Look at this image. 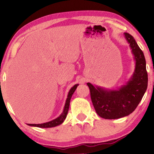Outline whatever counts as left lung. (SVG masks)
Returning <instances> with one entry per match:
<instances>
[{
  "label": "left lung",
  "mask_w": 154,
  "mask_h": 154,
  "mask_svg": "<svg viewBox=\"0 0 154 154\" xmlns=\"http://www.w3.org/2000/svg\"><path fill=\"white\" fill-rule=\"evenodd\" d=\"M135 62L134 72L125 85L116 89L87 85L96 112L105 119H118L132 113L142 100L148 85V74L144 53L131 35L124 33Z\"/></svg>",
  "instance_id": "left-lung-1"
}]
</instances>
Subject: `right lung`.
I'll list each match as a JSON object with an SVG mask.
<instances>
[{"label": "right lung", "instance_id": "right-lung-1", "mask_svg": "<svg viewBox=\"0 0 154 154\" xmlns=\"http://www.w3.org/2000/svg\"><path fill=\"white\" fill-rule=\"evenodd\" d=\"M79 85V84H75V85H73V87L71 88L70 90L69 91L66 102H65V104H64V109H63L62 113L60 115V116H58L55 119L52 120V121H50L49 122H46V123H44L27 124V125H30V126H33V127H38V128H53V127H56V126L61 125V124H62L63 122L64 121V120L66 119L67 113H68V111H69V105H70L71 98V97H72V94H73V92H75V90H76V88Z\"/></svg>", "mask_w": 154, "mask_h": 154}]
</instances>
